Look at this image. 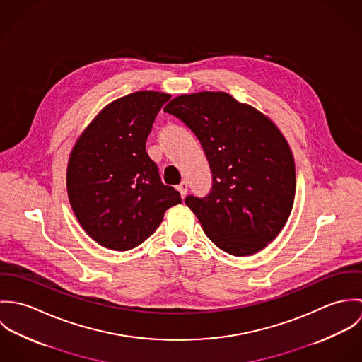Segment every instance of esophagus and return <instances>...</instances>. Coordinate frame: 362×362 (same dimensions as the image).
Masks as SVG:
<instances>
[{"label":"esophagus","instance_id":"esophagus-1","mask_svg":"<svg viewBox=\"0 0 362 362\" xmlns=\"http://www.w3.org/2000/svg\"><path fill=\"white\" fill-rule=\"evenodd\" d=\"M177 189L180 191L181 197L184 198V197L187 195V191H188V184H187V181H182L180 185H177Z\"/></svg>","mask_w":362,"mask_h":362}]
</instances>
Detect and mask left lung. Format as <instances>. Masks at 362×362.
<instances>
[{
	"instance_id": "1",
	"label": "left lung",
	"mask_w": 362,
	"mask_h": 362,
	"mask_svg": "<svg viewBox=\"0 0 362 362\" xmlns=\"http://www.w3.org/2000/svg\"><path fill=\"white\" fill-rule=\"evenodd\" d=\"M165 112L198 138L211 171L205 198L185 204L211 243L234 257L257 254L284 227L294 204L296 165L277 127L224 92L173 99Z\"/></svg>"
}]
</instances>
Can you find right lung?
Here are the masks:
<instances>
[{
  "mask_svg": "<svg viewBox=\"0 0 362 362\" xmlns=\"http://www.w3.org/2000/svg\"><path fill=\"white\" fill-rule=\"evenodd\" d=\"M170 95L135 92L108 104L76 142L66 189L85 231L100 245L128 251L160 226L181 195L161 182L146 139Z\"/></svg>",
  "mask_w": 362,
  "mask_h": 362,
  "instance_id": "right-lung-1",
  "label": "right lung"
}]
</instances>
